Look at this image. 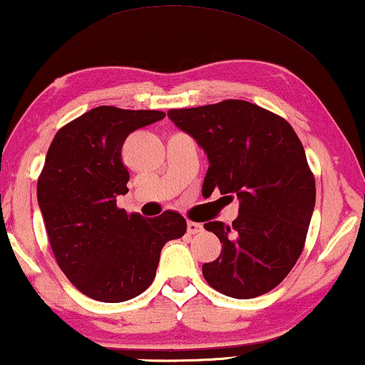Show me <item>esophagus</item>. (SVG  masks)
I'll return each mask as SVG.
<instances>
[{
    "mask_svg": "<svg viewBox=\"0 0 365 365\" xmlns=\"http://www.w3.org/2000/svg\"><path fill=\"white\" fill-rule=\"evenodd\" d=\"M187 232H188L190 235L202 233V232H203V225H202V223H197V222H188V223H187Z\"/></svg>",
    "mask_w": 365,
    "mask_h": 365,
    "instance_id": "esophagus-1",
    "label": "esophagus"
}]
</instances>
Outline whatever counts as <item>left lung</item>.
<instances>
[{"label":"left lung","instance_id":"left-lung-1","mask_svg":"<svg viewBox=\"0 0 365 365\" xmlns=\"http://www.w3.org/2000/svg\"><path fill=\"white\" fill-rule=\"evenodd\" d=\"M168 117L207 152L205 193L218 188L240 200L232 225L205 223L223 243L203 264L207 283L236 299L274 289L302 253L316 203L299 137L283 117L240 99L170 109Z\"/></svg>","mask_w":365,"mask_h":365}]
</instances>
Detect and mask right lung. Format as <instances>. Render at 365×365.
<instances>
[{
	"label": "right lung",
	"mask_w": 365,
	"mask_h": 365,
	"mask_svg": "<svg viewBox=\"0 0 365 365\" xmlns=\"http://www.w3.org/2000/svg\"><path fill=\"white\" fill-rule=\"evenodd\" d=\"M163 117L99 106L61 127L49 145L38 202L51 250L71 283L96 301L122 302L145 291L163 245L187 232L180 213L142 218L115 202L129 192L125 138Z\"/></svg>",
	"instance_id": "add662e5"
}]
</instances>
